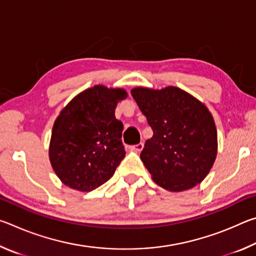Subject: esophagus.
<instances>
[{
  "label": "esophagus",
  "instance_id": "esophagus-1",
  "mask_svg": "<svg viewBox=\"0 0 256 256\" xmlns=\"http://www.w3.org/2000/svg\"><path fill=\"white\" fill-rule=\"evenodd\" d=\"M132 149L136 150V151H138V152H140V151L144 149V144H142V142H140V144H134V146H132Z\"/></svg>",
  "mask_w": 256,
  "mask_h": 256
}]
</instances>
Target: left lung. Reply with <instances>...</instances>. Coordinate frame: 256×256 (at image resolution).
<instances>
[{"instance_id":"obj_1","label":"left lung","mask_w":256,"mask_h":256,"mask_svg":"<svg viewBox=\"0 0 256 256\" xmlns=\"http://www.w3.org/2000/svg\"><path fill=\"white\" fill-rule=\"evenodd\" d=\"M131 94L154 131L140 154L154 180L172 192L201 183L216 156V130L206 107L176 86L134 88Z\"/></svg>"}]
</instances>
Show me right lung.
<instances>
[{"mask_svg": "<svg viewBox=\"0 0 256 256\" xmlns=\"http://www.w3.org/2000/svg\"><path fill=\"white\" fill-rule=\"evenodd\" d=\"M123 89L94 86L76 96L60 112L52 132L50 159L68 188L90 192L114 175L125 157L123 123L115 118Z\"/></svg>", "mask_w": 256, "mask_h": 256, "instance_id": "obj_1", "label": "right lung"}]
</instances>
